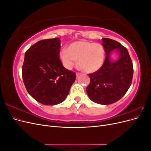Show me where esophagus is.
<instances>
[{"mask_svg": "<svg viewBox=\"0 0 151 151\" xmlns=\"http://www.w3.org/2000/svg\"><path fill=\"white\" fill-rule=\"evenodd\" d=\"M81 75V73H79V72L76 73V77H77V78H78V77H79Z\"/></svg>", "mask_w": 151, "mask_h": 151, "instance_id": "obj_1", "label": "esophagus"}]
</instances>
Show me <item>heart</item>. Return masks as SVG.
<instances>
[{"instance_id": "1", "label": "heart", "mask_w": 151, "mask_h": 151, "mask_svg": "<svg viewBox=\"0 0 151 151\" xmlns=\"http://www.w3.org/2000/svg\"><path fill=\"white\" fill-rule=\"evenodd\" d=\"M62 65L70 70L74 65L77 59V65L86 73H94L103 66L105 52L101 45L86 42L77 41L70 43L67 50H62L59 54Z\"/></svg>"}]
</instances>
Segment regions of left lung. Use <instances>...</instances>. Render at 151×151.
I'll list each match as a JSON object with an SVG mask.
<instances>
[{
	"mask_svg": "<svg viewBox=\"0 0 151 151\" xmlns=\"http://www.w3.org/2000/svg\"><path fill=\"white\" fill-rule=\"evenodd\" d=\"M102 40L106 58L99 70L89 74L91 81L86 92L93 102L107 105L118 101L127 92L132 84L134 68L125 47L111 39ZM113 51L119 54L116 61L110 58Z\"/></svg>",
	"mask_w": 151,
	"mask_h": 151,
	"instance_id": "8db88e82",
	"label": "left lung"
}]
</instances>
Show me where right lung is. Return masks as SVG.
Wrapping results in <instances>:
<instances>
[{
    "instance_id": "add662e5",
    "label": "right lung",
    "mask_w": 151,
    "mask_h": 151,
    "mask_svg": "<svg viewBox=\"0 0 151 151\" xmlns=\"http://www.w3.org/2000/svg\"><path fill=\"white\" fill-rule=\"evenodd\" d=\"M58 38L36 42L25 53L22 79L28 93L45 105L64 101L76 79L75 72L62 65Z\"/></svg>"
}]
</instances>
